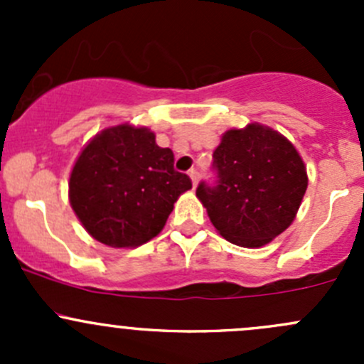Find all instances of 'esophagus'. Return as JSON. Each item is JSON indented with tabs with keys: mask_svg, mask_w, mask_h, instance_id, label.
<instances>
[{
	"mask_svg": "<svg viewBox=\"0 0 364 364\" xmlns=\"http://www.w3.org/2000/svg\"><path fill=\"white\" fill-rule=\"evenodd\" d=\"M188 176H190V179H192L193 188H196L197 183H199V171H197V168H190V171H188Z\"/></svg>",
	"mask_w": 364,
	"mask_h": 364,
	"instance_id": "34e87169",
	"label": "esophagus"
}]
</instances>
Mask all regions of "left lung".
Wrapping results in <instances>:
<instances>
[{"label": "left lung", "mask_w": 364, "mask_h": 364, "mask_svg": "<svg viewBox=\"0 0 364 364\" xmlns=\"http://www.w3.org/2000/svg\"><path fill=\"white\" fill-rule=\"evenodd\" d=\"M216 185L203 181L197 197L220 236L259 248L296 218L308 186L304 161L289 139L250 123L227 130L213 153Z\"/></svg>", "instance_id": "8db88e82"}]
</instances>
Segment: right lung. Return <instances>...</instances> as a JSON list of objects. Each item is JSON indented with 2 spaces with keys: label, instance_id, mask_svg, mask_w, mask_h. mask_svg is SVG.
<instances>
[{
  "label": "right lung",
  "instance_id": "right-lung-1",
  "mask_svg": "<svg viewBox=\"0 0 364 364\" xmlns=\"http://www.w3.org/2000/svg\"><path fill=\"white\" fill-rule=\"evenodd\" d=\"M192 188L174 171V153L146 127L123 123L95 135L70 172V205L84 229L112 248L159 236L174 203Z\"/></svg>",
  "mask_w": 364,
  "mask_h": 364
}]
</instances>
